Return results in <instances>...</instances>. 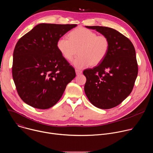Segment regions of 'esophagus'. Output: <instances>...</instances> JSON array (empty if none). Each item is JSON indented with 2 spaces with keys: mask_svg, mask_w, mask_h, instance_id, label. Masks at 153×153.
Here are the masks:
<instances>
[{
  "mask_svg": "<svg viewBox=\"0 0 153 153\" xmlns=\"http://www.w3.org/2000/svg\"><path fill=\"white\" fill-rule=\"evenodd\" d=\"M76 73L77 75H79L80 74L82 73V71L80 70H78V69H76Z\"/></svg>",
  "mask_w": 153,
  "mask_h": 153,
  "instance_id": "obj_1",
  "label": "esophagus"
}]
</instances>
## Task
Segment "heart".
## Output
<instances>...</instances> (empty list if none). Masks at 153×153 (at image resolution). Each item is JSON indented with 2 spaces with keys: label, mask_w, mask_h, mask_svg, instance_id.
Instances as JSON below:
<instances>
[{
  "label": "heart",
  "mask_w": 153,
  "mask_h": 153,
  "mask_svg": "<svg viewBox=\"0 0 153 153\" xmlns=\"http://www.w3.org/2000/svg\"><path fill=\"white\" fill-rule=\"evenodd\" d=\"M57 48L69 61L79 53L73 64L77 68H83L89 65L96 66L103 62L110 49V40L105 35H97L92 30L79 27L69 33L68 39H59Z\"/></svg>",
  "instance_id": "b5f03b06"
}]
</instances>
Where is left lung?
I'll return each mask as SVG.
<instances>
[{
	"label": "left lung",
	"mask_w": 153,
	"mask_h": 153,
	"mask_svg": "<svg viewBox=\"0 0 153 153\" xmlns=\"http://www.w3.org/2000/svg\"><path fill=\"white\" fill-rule=\"evenodd\" d=\"M106 36L110 49L97 66L83 73L86 78L85 93L95 106L110 109L121 103L131 93L138 74L136 51L130 40L111 28L86 26Z\"/></svg>",
	"instance_id": "left-lung-1"
}]
</instances>
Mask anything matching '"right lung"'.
<instances>
[{"label":"right lung","mask_w":153,"mask_h":153,"mask_svg":"<svg viewBox=\"0 0 153 153\" xmlns=\"http://www.w3.org/2000/svg\"><path fill=\"white\" fill-rule=\"evenodd\" d=\"M76 24H40L22 37L13 52L12 74L17 93L27 104L45 110L61 98L75 70L57 42Z\"/></svg>","instance_id":"right-lung-1"}]
</instances>
